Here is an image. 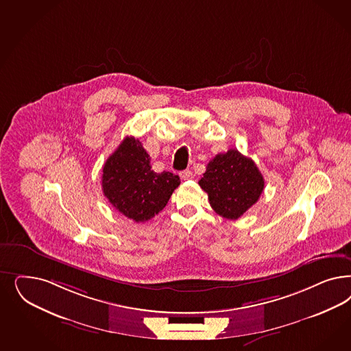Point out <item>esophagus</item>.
I'll list each match as a JSON object with an SVG mask.
<instances>
[{"label": "esophagus", "instance_id": "34e87169", "mask_svg": "<svg viewBox=\"0 0 351 351\" xmlns=\"http://www.w3.org/2000/svg\"><path fill=\"white\" fill-rule=\"evenodd\" d=\"M180 176H181V178L183 181H187V180H191V178H193V171L190 169L183 170V171L180 173Z\"/></svg>", "mask_w": 351, "mask_h": 351}]
</instances>
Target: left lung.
Here are the masks:
<instances>
[{
	"mask_svg": "<svg viewBox=\"0 0 351 351\" xmlns=\"http://www.w3.org/2000/svg\"><path fill=\"white\" fill-rule=\"evenodd\" d=\"M199 184L217 215L238 219L257 203L265 181L252 158L231 148L209 161Z\"/></svg>",
	"mask_w": 351,
	"mask_h": 351,
	"instance_id": "1",
	"label": "left lung"
}]
</instances>
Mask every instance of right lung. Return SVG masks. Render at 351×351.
I'll use <instances>...</instances> for the list:
<instances>
[{"mask_svg": "<svg viewBox=\"0 0 351 351\" xmlns=\"http://www.w3.org/2000/svg\"><path fill=\"white\" fill-rule=\"evenodd\" d=\"M149 160L142 143L126 136L103 167L104 196L134 222H146L158 215L181 183L170 171H154Z\"/></svg>", "mask_w": 351, "mask_h": 351, "instance_id": "add662e5", "label": "right lung"}]
</instances>
